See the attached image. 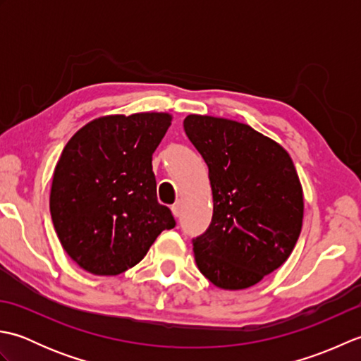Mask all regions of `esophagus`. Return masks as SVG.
<instances>
[{
  "mask_svg": "<svg viewBox=\"0 0 361 361\" xmlns=\"http://www.w3.org/2000/svg\"><path fill=\"white\" fill-rule=\"evenodd\" d=\"M172 214H173V216H175L176 219H178V217L181 216V204H180V203H175V204L172 206Z\"/></svg>",
  "mask_w": 361,
  "mask_h": 361,
  "instance_id": "1",
  "label": "esophagus"
}]
</instances>
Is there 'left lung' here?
Returning a JSON list of instances; mask_svg holds the SVG:
<instances>
[{
  "label": "left lung",
  "mask_w": 361,
  "mask_h": 361,
  "mask_svg": "<svg viewBox=\"0 0 361 361\" xmlns=\"http://www.w3.org/2000/svg\"><path fill=\"white\" fill-rule=\"evenodd\" d=\"M183 127L209 169L214 200L208 229L192 239L198 270L220 288H248L286 262L301 233L293 161L240 122L189 114Z\"/></svg>",
  "instance_id": "left-lung-1"
}]
</instances>
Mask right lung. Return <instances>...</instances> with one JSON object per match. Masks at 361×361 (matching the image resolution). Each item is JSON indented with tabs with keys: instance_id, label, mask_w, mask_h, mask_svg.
I'll return each instance as SVG.
<instances>
[{
	"instance_id": "add662e5",
	"label": "right lung",
	"mask_w": 361,
	"mask_h": 361,
	"mask_svg": "<svg viewBox=\"0 0 361 361\" xmlns=\"http://www.w3.org/2000/svg\"><path fill=\"white\" fill-rule=\"evenodd\" d=\"M171 114L136 113L91 121L75 133L54 171L49 209L75 264L99 276L135 267L175 220L157 200L152 155Z\"/></svg>"
}]
</instances>
